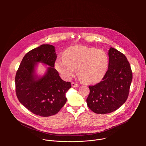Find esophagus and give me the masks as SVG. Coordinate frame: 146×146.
Listing matches in <instances>:
<instances>
[{
    "mask_svg": "<svg viewBox=\"0 0 146 146\" xmlns=\"http://www.w3.org/2000/svg\"><path fill=\"white\" fill-rule=\"evenodd\" d=\"M71 84H72V86L73 87H78V85L77 84V83H76L74 82H72Z\"/></svg>",
    "mask_w": 146,
    "mask_h": 146,
    "instance_id": "esophagus-1",
    "label": "esophagus"
}]
</instances>
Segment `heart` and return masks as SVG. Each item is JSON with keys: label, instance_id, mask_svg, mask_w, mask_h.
<instances>
[{"label": "heart", "instance_id": "1", "mask_svg": "<svg viewBox=\"0 0 146 146\" xmlns=\"http://www.w3.org/2000/svg\"><path fill=\"white\" fill-rule=\"evenodd\" d=\"M108 65L109 58L105 51L84 46L67 48L63 58L55 62L56 69L65 79L71 78L77 68L78 75L87 84L100 81L105 76Z\"/></svg>", "mask_w": 146, "mask_h": 146}]
</instances>
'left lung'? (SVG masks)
I'll list each match as a JSON object with an SVG mask.
<instances>
[{"mask_svg":"<svg viewBox=\"0 0 146 146\" xmlns=\"http://www.w3.org/2000/svg\"><path fill=\"white\" fill-rule=\"evenodd\" d=\"M109 68L102 81L89 86L87 99L88 108L97 114L111 113L126 102L132 80L130 64L122 53L111 47Z\"/></svg>","mask_w":146,"mask_h":146,"instance_id":"obj_1","label":"left lung"}]
</instances>
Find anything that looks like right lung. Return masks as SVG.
I'll return each mask as SVG.
<instances>
[{
  "instance_id": "1",
  "label": "right lung",
  "mask_w": 146,
  "mask_h": 146,
  "mask_svg": "<svg viewBox=\"0 0 146 146\" xmlns=\"http://www.w3.org/2000/svg\"><path fill=\"white\" fill-rule=\"evenodd\" d=\"M56 59L54 46L42 44L25 54L17 71L15 82L17 98L36 115H54L66 102V93L71 88V83L62 80L54 68ZM37 62L49 66L46 73L41 78L35 73Z\"/></svg>"
}]
</instances>
